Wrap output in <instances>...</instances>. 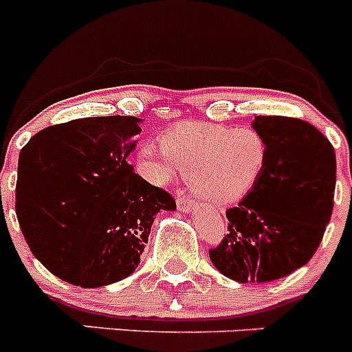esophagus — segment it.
<instances>
[{
	"mask_svg": "<svg viewBox=\"0 0 352 352\" xmlns=\"http://www.w3.org/2000/svg\"><path fill=\"white\" fill-rule=\"evenodd\" d=\"M176 206H178L179 211H190L192 206H194V203H192L188 197H185L182 192H178V197H176Z\"/></svg>",
	"mask_w": 352,
	"mask_h": 352,
	"instance_id": "obj_1",
	"label": "esophagus"
}]
</instances>
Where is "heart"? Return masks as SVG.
<instances>
[{
	"mask_svg": "<svg viewBox=\"0 0 352 352\" xmlns=\"http://www.w3.org/2000/svg\"><path fill=\"white\" fill-rule=\"evenodd\" d=\"M268 141L254 129L185 123L162 141L148 144L141 160L153 182L167 183L183 174L197 197L206 203L231 204L257 185L268 166Z\"/></svg>",
	"mask_w": 352,
	"mask_h": 352,
	"instance_id": "1",
	"label": "heart"
}]
</instances>
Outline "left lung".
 I'll use <instances>...</instances> for the list:
<instances>
[{
    "label": "left lung",
    "mask_w": 352,
    "mask_h": 352,
    "mask_svg": "<svg viewBox=\"0 0 352 352\" xmlns=\"http://www.w3.org/2000/svg\"><path fill=\"white\" fill-rule=\"evenodd\" d=\"M254 130L268 141V166L236 208L213 266L231 280L272 282L312 259L333 211L337 162L333 146L298 118L257 116Z\"/></svg>",
    "instance_id": "obj_1"
}]
</instances>
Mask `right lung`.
Wrapping results in <instances>:
<instances>
[{
    "mask_svg": "<svg viewBox=\"0 0 352 352\" xmlns=\"http://www.w3.org/2000/svg\"><path fill=\"white\" fill-rule=\"evenodd\" d=\"M135 116L72 120L40 130L19 157L15 213L33 256L91 289L135 272L155 214L174 197L133 173Z\"/></svg>",
    "mask_w": 352,
    "mask_h": 352,
    "instance_id": "1",
    "label": "right lung"
}]
</instances>
